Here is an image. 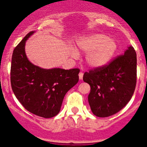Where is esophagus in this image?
Returning <instances> with one entry per match:
<instances>
[{"label":"esophagus","mask_w":147,"mask_h":147,"mask_svg":"<svg viewBox=\"0 0 147 147\" xmlns=\"http://www.w3.org/2000/svg\"><path fill=\"white\" fill-rule=\"evenodd\" d=\"M83 75H84L83 72H79V79H80V80H82V79H83Z\"/></svg>","instance_id":"obj_1"}]
</instances>
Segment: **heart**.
Segmentation results:
<instances>
[{"instance_id": "heart-1", "label": "heart", "mask_w": 147, "mask_h": 147, "mask_svg": "<svg viewBox=\"0 0 147 147\" xmlns=\"http://www.w3.org/2000/svg\"><path fill=\"white\" fill-rule=\"evenodd\" d=\"M77 48L86 56V63L89 67L98 68L104 66L113 57L117 45L112 38H107L103 34H92L84 36L77 42ZM73 57L78 56L75 50H72Z\"/></svg>"}]
</instances>
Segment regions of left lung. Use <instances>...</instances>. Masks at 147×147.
Returning a JSON list of instances; mask_svg holds the SVG:
<instances>
[{
  "label": "left lung",
  "mask_w": 147,
  "mask_h": 147,
  "mask_svg": "<svg viewBox=\"0 0 147 147\" xmlns=\"http://www.w3.org/2000/svg\"><path fill=\"white\" fill-rule=\"evenodd\" d=\"M83 80L90 86L88 99L92 113L99 117L117 113L128 104L136 88V50L129 46L108 65L86 72Z\"/></svg>",
  "instance_id": "1"
}]
</instances>
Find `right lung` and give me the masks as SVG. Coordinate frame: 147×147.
Listing matches in <instances>:
<instances>
[{"label": "right lung", "instance_id": "obj_1", "mask_svg": "<svg viewBox=\"0 0 147 147\" xmlns=\"http://www.w3.org/2000/svg\"><path fill=\"white\" fill-rule=\"evenodd\" d=\"M32 31L14 48L11 64V88L27 111L44 118L59 113L64 96L79 81L78 68L43 69L27 58L25 45Z\"/></svg>", "mask_w": 147, "mask_h": 147}]
</instances>
